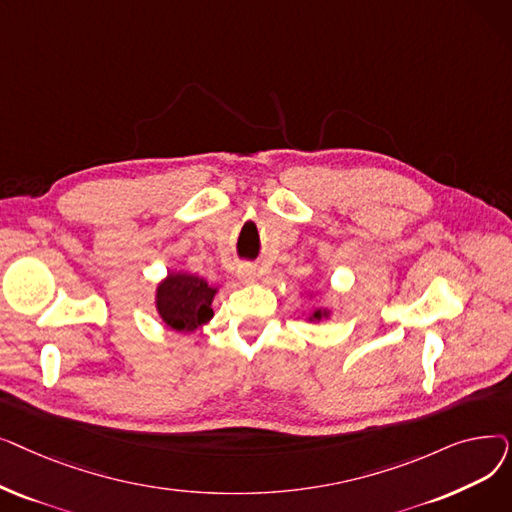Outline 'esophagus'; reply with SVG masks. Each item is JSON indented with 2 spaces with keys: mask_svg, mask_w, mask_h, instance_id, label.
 <instances>
[{
  "mask_svg": "<svg viewBox=\"0 0 512 512\" xmlns=\"http://www.w3.org/2000/svg\"><path fill=\"white\" fill-rule=\"evenodd\" d=\"M257 270H255V265H251V263H242V265H238V280L240 282H245V284H251V282H255L257 280Z\"/></svg>",
  "mask_w": 512,
  "mask_h": 512,
  "instance_id": "obj_1",
  "label": "esophagus"
}]
</instances>
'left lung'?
<instances>
[{
    "mask_svg": "<svg viewBox=\"0 0 512 512\" xmlns=\"http://www.w3.org/2000/svg\"><path fill=\"white\" fill-rule=\"evenodd\" d=\"M324 317H330V311L328 309H315L311 315H309V321H319Z\"/></svg>",
    "mask_w": 512,
    "mask_h": 512,
    "instance_id": "1",
    "label": "left lung"
}]
</instances>
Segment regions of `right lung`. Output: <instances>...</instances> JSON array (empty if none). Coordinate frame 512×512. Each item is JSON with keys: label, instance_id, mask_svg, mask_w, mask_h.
Returning <instances> with one entry per match:
<instances>
[{"label": "right lung", "instance_id": "add662e5", "mask_svg": "<svg viewBox=\"0 0 512 512\" xmlns=\"http://www.w3.org/2000/svg\"><path fill=\"white\" fill-rule=\"evenodd\" d=\"M218 288L193 274L172 272L157 284L155 307L164 324L176 332H195L213 317V297Z\"/></svg>", "mask_w": 512, "mask_h": 512}]
</instances>
